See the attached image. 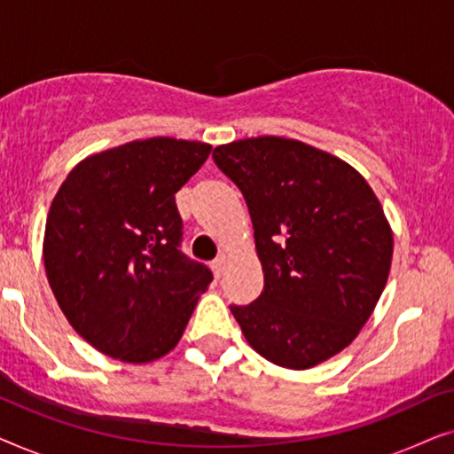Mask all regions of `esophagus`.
Segmentation results:
<instances>
[{
  "label": "esophagus",
  "instance_id": "34e87169",
  "mask_svg": "<svg viewBox=\"0 0 454 454\" xmlns=\"http://www.w3.org/2000/svg\"><path fill=\"white\" fill-rule=\"evenodd\" d=\"M210 269H213V272H215V277H216V278H221V277H223V272H225V256L215 258L213 262H210Z\"/></svg>",
  "mask_w": 454,
  "mask_h": 454
}]
</instances>
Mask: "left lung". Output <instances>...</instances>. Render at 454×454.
<instances>
[{
    "instance_id": "obj_1",
    "label": "left lung",
    "mask_w": 454,
    "mask_h": 454,
    "mask_svg": "<svg viewBox=\"0 0 454 454\" xmlns=\"http://www.w3.org/2000/svg\"><path fill=\"white\" fill-rule=\"evenodd\" d=\"M213 159L250 210L264 289L231 306L269 362L306 370L337 356L387 285L393 231L368 182L300 140L260 136L216 146Z\"/></svg>"
}]
</instances>
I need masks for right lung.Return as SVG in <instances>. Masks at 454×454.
<instances>
[{"label": "right lung", "instance_id": "obj_1", "mask_svg": "<svg viewBox=\"0 0 454 454\" xmlns=\"http://www.w3.org/2000/svg\"><path fill=\"white\" fill-rule=\"evenodd\" d=\"M204 142L148 138L74 167L47 215L43 258L61 312L105 356L169 353L213 272L182 252L176 192L210 154Z\"/></svg>", "mask_w": 454, "mask_h": 454}]
</instances>
